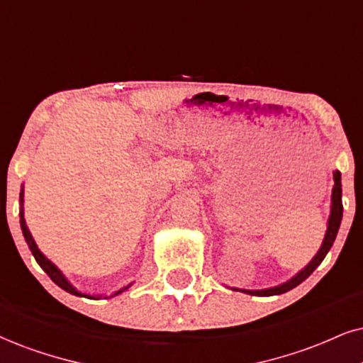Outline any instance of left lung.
Here are the masks:
<instances>
[{"mask_svg": "<svg viewBox=\"0 0 363 363\" xmlns=\"http://www.w3.org/2000/svg\"><path fill=\"white\" fill-rule=\"evenodd\" d=\"M333 180H335V186H333V194H332V216H330L328 220V229H326L323 244L318 250L313 261L308 264L303 271H299L293 279H289L288 283L276 286V288H269V289H261V291H245L247 294H252V296H274V294H283L286 291L296 288L298 284H301L306 277H310V274L316 267L320 266L321 261H323L328 250L332 249V245L335 242V237L338 234L340 229V222H342V216H343V205H342V178H340V172L333 173Z\"/></svg>", "mask_w": 363, "mask_h": 363, "instance_id": "obj_1", "label": "left lung"}]
</instances>
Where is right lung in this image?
Wrapping results in <instances>:
<instances>
[{
    "instance_id": "add662e5",
    "label": "right lung",
    "mask_w": 363,
    "mask_h": 363,
    "mask_svg": "<svg viewBox=\"0 0 363 363\" xmlns=\"http://www.w3.org/2000/svg\"><path fill=\"white\" fill-rule=\"evenodd\" d=\"M20 200H21V202H23V191H21V194H20ZM20 223H21V230H23L25 240H26V244H28V247H30V250H31V254H33L35 261H37V262L40 264V267H42V269H43L45 272H47L48 276H50V279L53 281V283H55L57 286H60L62 289H65L67 293H70V294H75V296H86V294H80L79 291L75 289L74 286L70 284L69 281L65 279L64 274H62V272L58 271L57 267L53 266V264H52L50 261H48V259L45 257L42 252H40L38 247H37V244H35L33 237H31V234H30L28 227H26V223H25V218H23V210H21V212H20ZM124 289H126V288H123V289L116 291V293L113 294V296H116V294H119L121 291H124Z\"/></svg>"
}]
</instances>
